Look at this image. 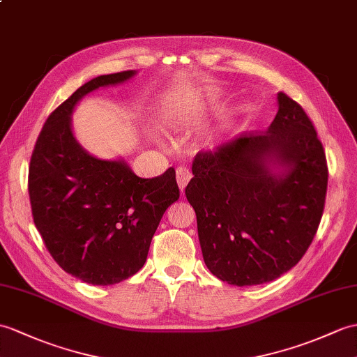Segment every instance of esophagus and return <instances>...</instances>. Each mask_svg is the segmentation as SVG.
Masks as SVG:
<instances>
[{"label": "esophagus", "mask_w": 357, "mask_h": 357, "mask_svg": "<svg viewBox=\"0 0 357 357\" xmlns=\"http://www.w3.org/2000/svg\"><path fill=\"white\" fill-rule=\"evenodd\" d=\"M192 179V172H190L187 167H178L176 169V181L181 192H184V188L187 187V184Z\"/></svg>", "instance_id": "obj_1"}]
</instances>
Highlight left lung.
<instances>
[{
	"label": "left lung",
	"mask_w": 357,
	"mask_h": 357,
	"mask_svg": "<svg viewBox=\"0 0 357 357\" xmlns=\"http://www.w3.org/2000/svg\"><path fill=\"white\" fill-rule=\"evenodd\" d=\"M185 196L206 268L234 286L263 284L303 259L327 193L324 147L307 114L278 93L266 132L199 152Z\"/></svg>",
	"instance_id": "1"
}]
</instances>
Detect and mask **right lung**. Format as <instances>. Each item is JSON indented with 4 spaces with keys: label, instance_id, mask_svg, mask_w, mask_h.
<instances>
[{
    "label": "right lung",
    "instance_id": "add662e5",
    "mask_svg": "<svg viewBox=\"0 0 357 357\" xmlns=\"http://www.w3.org/2000/svg\"><path fill=\"white\" fill-rule=\"evenodd\" d=\"M135 74H106L82 85L50 114L30 160L31 214L48 252L65 272L94 286L120 283L143 268L162 214L179 199L173 167L139 178L124 160L88 153L73 134L80 98Z\"/></svg>",
    "mask_w": 357,
    "mask_h": 357
}]
</instances>
